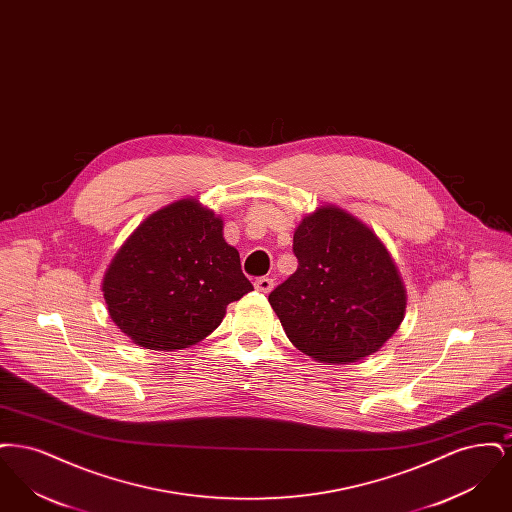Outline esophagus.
Wrapping results in <instances>:
<instances>
[{
    "label": "esophagus",
    "mask_w": 512,
    "mask_h": 512,
    "mask_svg": "<svg viewBox=\"0 0 512 512\" xmlns=\"http://www.w3.org/2000/svg\"><path fill=\"white\" fill-rule=\"evenodd\" d=\"M274 288V280L268 278V276H261L255 280V290L261 293H268Z\"/></svg>",
    "instance_id": "obj_1"
}]
</instances>
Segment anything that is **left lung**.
I'll list each match as a JSON object with an SVG mask.
<instances>
[{
    "label": "left lung",
    "mask_w": 512,
    "mask_h": 512,
    "mask_svg": "<svg viewBox=\"0 0 512 512\" xmlns=\"http://www.w3.org/2000/svg\"><path fill=\"white\" fill-rule=\"evenodd\" d=\"M293 255L297 270L268 301L299 351L345 365L390 340L407 295L388 251L365 224L322 207L297 226Z\"/></svg>",
    "instance_id": "left-lung-1"
}]
</instances>
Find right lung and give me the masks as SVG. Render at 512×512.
<instances>
[{
    "label": "right lung",
    "mask_w": 512,
    "mask_h": 512,
    "mask_svg": "<svg viewBox=\"0 0 512 512\" xmlns=\"http://www.w3.org/2000/svg\"><path fill=\"white\" fill-rule=\"evenodd\" d=\"M253 290L222 220L182 199L126 240L103 278L113 322L146 349L172 351L209 336L226 305Z\"/></svg>",
    "instance_id": "1"
}]
</instances>
